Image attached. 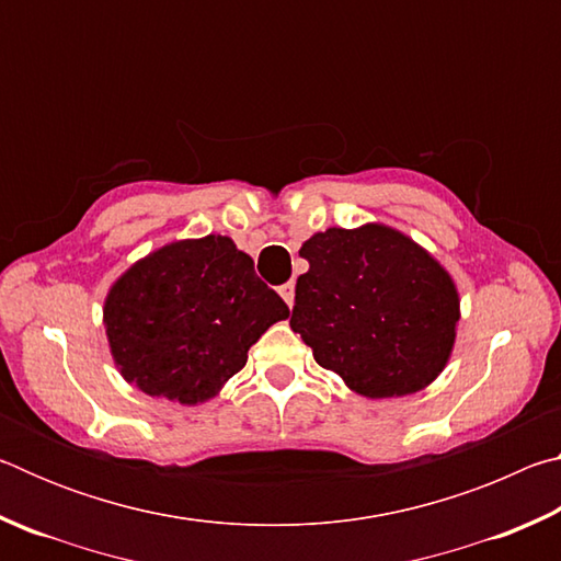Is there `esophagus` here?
Instances as JSON below:
<instances>
[{
    "mask_svg": "<svg viewBox=\"0 0 561 561\" xmlns=\"http://www.w3.org/2000/svg\"><path fill=\"white\" fill-rule=\"evenodd\" d=\"M279 297H282L284 301H287L289 309L294 307V282L282 284V287H279Z\"/></svg>",
    "mask_w": 561,
    "mask_h": 561,
    "instance_id": "34e87169",
    "label": "esophagus"
}]
</instances>
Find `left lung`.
<instances>
[{
	"instance_id": "obj_1",
	"label": "left lung",
	"mask_w": 561,
	"mask_h": 561,
	"mask_svg": "<svg viewBox=\"0 0 561 561\" xmlns=\"http://www.w3.org/2000/svg\"><path fill=\"white\" fill-rule=\"evenodd\" d=\"M291 329L317 364L366 398L423 391L448 366L460 294L443 264L383 222L329 227L301 244Z\"/></svg>"
}]
</instances>
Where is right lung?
<instances>
[{
    "label": "right lung",
    "instance_id": "add662e5",
    "mask_svg": "<svg viewBox=\"0 0 561 561\" xmlns=\"http://www.w3.org/2000/svg\"><path fill=\"white\" fill-rule=\"evenodd\" d=\"M289 307L225 234L175 240L133 262L103 299L118 374L148 396L201 405Z\"/></svg>",
    "mask_w": 561,
    "mask_h": 561
}]
</instances>
